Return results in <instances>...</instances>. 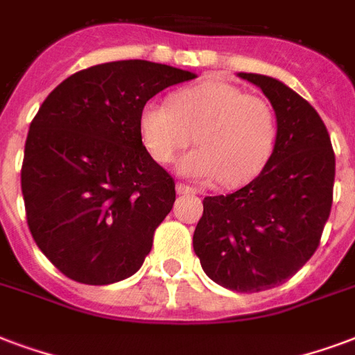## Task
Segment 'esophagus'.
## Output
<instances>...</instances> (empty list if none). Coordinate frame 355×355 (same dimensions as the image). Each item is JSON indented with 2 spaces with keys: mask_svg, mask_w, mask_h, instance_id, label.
Wrapping results in <instances>:
<instances>
[{
  "mask_svg": "<svg viewBox=\"0 0 355 355\" xmlns=\"http://www.w3.org/2000/svg\"><path fill=\"white\" fill-rule=\"evenodd\" d=\"M175 191H178V194H196L198 191L194 187H189V185H185V183H175Z\"/></svg>",
  "mask_w": 355,
  "mask_h": 355,
  "instance_id": "34e87169",
  "label": "esophagus"
}]
</instances>
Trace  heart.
I'll return each instance as SVG.
<instances>
[{"instance_id":"heart-1","label":"heart","mask_w":355,"mask_h":355,"mask_svg":"<svg viewBox=\"0 0 355 355\" xmlns=\"http://www.w3.org/2000/svg\"><path fill=\"white\" fill-rule=\"evenodd\" d=\"M140 137L161 164H170L189 144L198 148L178 162V172L198 181L239 187L268 164L279 135L273 106L241 87L207 80L175 92L170 103L151 101L140 112Z\"/></svg>"}]
</instances>
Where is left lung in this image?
<instances>
[{
  "mask_svg": "<svg viewBox=\"0 0 355 355\" xmlns=\"http://www.w3.org/2000/svg\"><path fill=\"white\" fill-rule=\"evenodd\" d=\"M238 76L273 106L275 149L249 185L204 198L193 247L211 281L262 292L295 275L318 249L331 211L335 153L318 112L294 89L263 74Z\"/></svg>",
  "mask_w": 355,
  "mask_h": 355,
  "instance_id": "obj_1",
  "label": "left lung"
}]
</instances>
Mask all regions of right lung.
<instances>
[{
  "label": "right lung",
  "instance_id": "1",
  "mask_svg": "<svg viewBox=\"0 0 355 355\" xmlns=\"http://www.w3.org/2000/svg\"><path fill=\"white\" fill-rule=\"evenodd\" d=\"M196 74L144 60L89 67L63 80L29 125L22 194L31 236L61 273L84 284L135 275L175 183L140 137V112Z\"/></svg>",
  "mask_w": 355,
  "mask_h": 355
}]
</instances>
